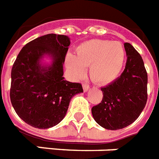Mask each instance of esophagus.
Masks as SVG:
<instances>
[{
	"mask_svg": "<svg viewBox=\"0 0 159 159\" xmlns=\"http://www.w3.org/2000/svg\"><path fill=\"white\" fill-rule=\"evenodd\" d=\"M82 87H83L84 92L88 91V90L90 89V86H89V85H88V84H86V83L82 84Z\"/></svg>",
	"mask_w": 159,
	"mask_h": 159,
	"instance_id": "1",
	"label": "esophagus"
}]
</instances>
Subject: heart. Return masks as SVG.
Segmentation results:
<instances>
[{
    "label": "heart",
    "mask_w": 159,
    "mask_h": 159,
    "mask_svg": "<svg viewBox=\"0 0 159 159\" xmlns=\"http://www.w3.org/2000/svg\"><path fill=\"white\" fill-rule=\"evenodd\" d=\"M125 60V50L117 41L91 39L76 48L75 57L66 55L65 66L70 75L80 79L86 73V67L90 68V75L96 83L108 84L120 73Z\"/></svg>",
    "instance_id": "obj_1"
}]
</instances>
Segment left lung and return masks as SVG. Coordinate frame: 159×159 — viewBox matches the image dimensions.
I'll return each instance as SVG.
<instances>
[{"label":"left lung","instance_id":"obj_1","mask_svg":"<svg viewBox=\"0 0 159 159\" xmlns=\"http://www.w3.org/2000/svg\"><path fill=\"white\" fill-rule=\"evenodd\" d=\"M125 48L127 54L125 70L114 82L101 88L102 100L91 109L94 120L109 130L133 124L147 101L148 77L143 60L129 43H125Z\"/></svg>","mask_w":159,"mask_h":159}]
</instances>
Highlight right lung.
<instances>
[{"mask_svg":"<svg viewBox=\"0 0 159 159\" xmlns=\"http://www.w3.org/2000/svg\"><path fill=\"white\" fill-rule=\"evenodd\" d=\"M69 44L66 35L45 34L25 45L14 61L10 100L18 116L32 127L45 129L58 125L71 98L83 92L81 84L63 77ZM45 58L50 63L43 61Z\"/></svg>","mask_w":159,"mask_h":159,"instance_id":"add662e5","label":"right lung"}]
</instances>
